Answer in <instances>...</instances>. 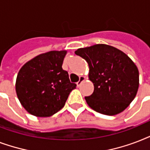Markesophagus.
<instances>
[{"mask_svg":"<svg viewBox=\"0 0 150 150\" xmlns=\"http://www.w3.org/2000/svg\"><path fill=\"white\" fill-rule=\"evenodd\" d=\"M84 79H85V77H84V76H80V80H79V81L76 82V85H77V87H80V86H81V83H82V82L84 81Z\"/></svg>","mask_w":150,"mask_h":150,"instance_id":"esophagus-1","label":"esophagus"}]
</instances>
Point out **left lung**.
Instances as JSON below:
<instances>
[{
	"label": "left lung",
	"mask_w": 150,
	"mask_h": 150,
	"mask_svg": "<svg viewBox=\"0 0 150 150\" xmlns=\"http://www.w3.org/2000/svg\"><path fill=\"white\" fill-rule=\"evenodd\" d=\"M75 54L89 66L94 91L86 96L88 105L102 114H118L136 96L139 84L138 68L127 54L107 45L79 48Z\"/></svg>",
	"instance_id": "1"
}]
</instances>
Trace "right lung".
<instances>
[{
	"label": "right lung",
	"instance_id": "add662e5",
	"mask_svg": "<svg viewBox=\"0 0 150 150\" xmlns=\"http://www.w3.org/2000/svg\"><path fill=\"white\" fill-rule=\"evenodd\" d=\"M66 51L39 54L20 69L16 83V94L27 112L36 117H51L60 110L76 84L62 69Z\"/></svg>",
	"mask_w": 150,
	"mask_h": 150
}]
</instances>
